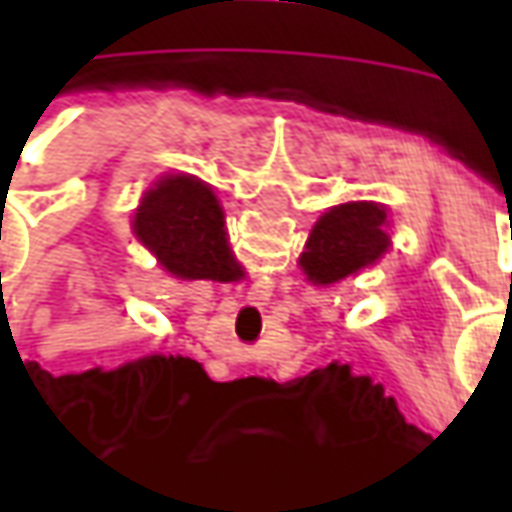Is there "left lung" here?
<instances>
[{
	"label": "left lung",
	"instance_id": "obj_1",
	"mask_svg": "<svg viewBox=\"0 0 512 512\" xmlns=\"http://www.w3.org/2000/svg\"><path fill=\"white\" fill-rule=\"evenodd\" d=\"M390 247L387 210L376 202H347L319 216L299 265L313 285H336L376 265Z\"/></svg>",
	"mask_w": 512,
	"mask_h": 512
}]
</instances>
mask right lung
<instances>
[{"label": "right lung", "mask_w": 512, "mask_h": 512, "mask_svg": "<svg viewBox=\"0 0 512 512\" xmlns=\"http://www.w3.org/2000/svg\"><path fill=\"white\" fill-rule=\"evenodd\" d=\"M133 233L176 279L233 282L239 276L227 245L225 210L196 176H162L136 207Z\"/></svg>", "instance_id": "right-lung-1"}]
</instances>
